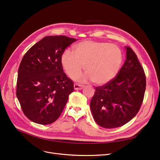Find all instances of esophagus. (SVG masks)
<instances>
[{
	"label": "esophagus",
	"mask_w": 160,
	"mask_h": 160,
	"mask_svg": "<svg viewBox=\"0 0 160 160\" xmlns=\"http://www.w3.org/2000/svg\"><path fill=\"white\" fill-rule=\"evenodd\" d=\"M83 85H79V84H77V83H75L74 84V89L75 90H81L83 88Z\"/></svg>",
	"instance_id": "1"
}]
</instances>
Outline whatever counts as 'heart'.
<instances>
[{
	"label": "heart",
	"mask_w": 160,
	"mask_h": 160,
	"mask_svg": "<svg viewBox=\"0 0 160 160\" xmlns=\"http://www.w3.org/2000/svg\"><path fill=\"white\" fill-rule=\"evenodd\" d=\"M74 53L63 52L61 62L66 74L70 77L79 74L84 66L87 72L75 79L92 80L95 84L103 85L113 79L122 67L123 53L120 48L107 42L86 41L74 47Z\"/></svg>",
	"instance_id": "b5f03b06"
}]
</instances>
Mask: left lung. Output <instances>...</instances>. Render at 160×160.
<instances>
[{"instance_id":"8db88e82","label":"left lung","mask_w":160,"mask_h":160,"mask_svg":"<svg viewBox=\"0 0 160 160\" xmlns=\"http://www.w3.org/2000/svg\"><path fill=\"white\" fill-rule=\"evenodd\" d=\"M126 60L113 79L96 87L90 103L92 115L99 126L115 128L126 124L137 115L146 87L143 67L129 47Z\"/></svg>"}]
</instances>
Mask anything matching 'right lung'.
<instances>
[{
  "instance_id": "add662e5",
  "label": "right lung",
  "mask_w": 160,
  "mask_h": 160,
  "mask_svg": "<svg viewBox=\"0 0 160 160\" xmlns=\"http://www.w3.org/2000/svg\"><path fill=\"white\" fill-rule=\"evenodd\" d=\"M76 41L63 35L47 36L24 55L16 95L24 114L32 122L41 125L55 122L74 91L73 81L63 72L61 58Z\"/></svg>"
}]
</instances>
